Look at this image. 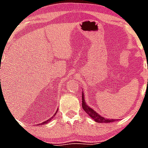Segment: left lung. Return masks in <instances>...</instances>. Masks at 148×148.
<instances>
[{
	"label": "left lung",
	"instance_id": "8db88e82",
	"mask_svg": "<svg viewBox=\"0 0 148 148\" xmlns=\"http://www.w3.org/2000/svg\"><path fill=\"white\" fill-rule=\"evenodd\" d=\"M82 106L83 109L84 110L86 113L91 117L92 119H94V121H95L97 123H110V122H114L116 121H118L117 119H110L105 118V117L101 116L100 114H97L94 109H92V108H90V106H87L86 104V102L84 100V95L82 92Z\"/></svg>",
	"mask_w": 148,
	"mask_h": 148
}]
</instances>
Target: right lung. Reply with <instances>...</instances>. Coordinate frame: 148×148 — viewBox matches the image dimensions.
I'll list each match as a JSON object with an SVG mask.
<instances>
[{
    "instance_id": "1",
    "label": "right lung",
    "mask_w": 148,
    "mask_h": 148,
    "mask_svg": "<svg viewBox=\"0 0 148 148\" xmlns=\"http://www.w3.org/2000/svg\"><path fill=\"white\" fill-rule=\"evenodd\" d=\"M57 110H56V112H57ZM55 115H56V114H55ZM53 116H54V115H53V116H52V117H51V118L48 119V120H46V121H44V122L41 123V124H42H42H47V123L50 122V121H51V119H53Z\"/></svg>"
}]
</instances>
